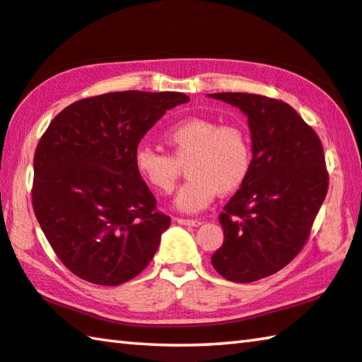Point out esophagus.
Masks as SVG:
<instances>
[{"mask_svg": "<svg viewBox=\"0 0 362 362\" xmlns=\"http://www.w3.org/2000/svg\"><path fill=\"white\" fill-rule=\"evenodd\" d=\"M175 222L180 223V225H187V226L201 225V220H198V218H183V217H180V218H175Z\"/></svg>", "mask_w": 362, "mask_h": 362, "instance_id": "34e87169", "label": "esophagus"}]
</instances>
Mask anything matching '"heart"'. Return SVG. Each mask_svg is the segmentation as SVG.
Segmentation results:
<instances>
[{
	"instance_id": "heart-1",
	"label": "heart",
	"mask_w": 362,
	"mask_h": 362,
	"mask_svg": "<svg viewBox=\"0 0 362 362\" xmlns=\"http://www.w3.org/2000/svg\"><path fill=\"white\" fill-rule=\"evenodd\" d=\"M169 155L150 146L134 151V169L151 192H174L182 168L188 180L177 194L183 212H199L212 203L216 193L230 194L246 182L252 168V142L246 127L236 122L189 116L163 132Z\"/></svg>"
}]
</instances>
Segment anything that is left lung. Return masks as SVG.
Instances as JSON below:
<instances>
[{"instance_id": "8db88e82", "label": "left lung", "mask_w": 362, "mask_h": 362, "mask_svg": "<svg viewBox=\"0 0 362 362\" xmlns=\"http://www.w3.org/2000/svg\"><path fill=\"white\" fill-rule=\"evenodd\" d=\"M211 97L247 115L252 168L220 212L223 244L212 254L220 276L254 283L284 268L308 241L329 188L321 139L283 100L259 94Z\"/></svg>"}]
</instances>
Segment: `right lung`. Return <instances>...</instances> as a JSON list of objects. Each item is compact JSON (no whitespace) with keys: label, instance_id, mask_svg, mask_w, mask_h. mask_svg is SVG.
Instances as JSON below:
<instances>
[{"label":"right lung","instance_id":"obj_1","mask_svg":"<svg viewBox=\"0 0 362 362\" xmlns=\"http://www.w3.org/2000/svg\"><path fill=\"white\" fill-rule=\"evenodd\" d=\"M189 97L108 93L64 108L33 158L32 204L42 233L73 274L119 286L148 265L170 218L134 169L151 126Z\"/></svg>","mask_w":362,"mask_h":362}]
</instances>
